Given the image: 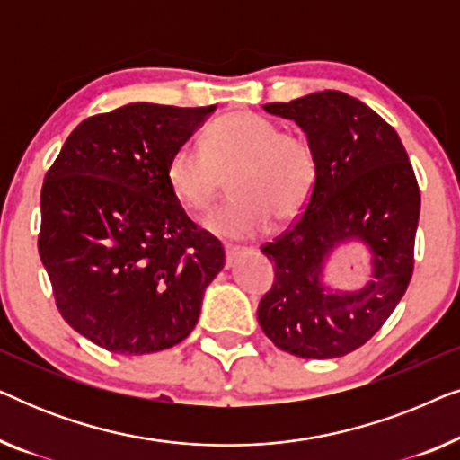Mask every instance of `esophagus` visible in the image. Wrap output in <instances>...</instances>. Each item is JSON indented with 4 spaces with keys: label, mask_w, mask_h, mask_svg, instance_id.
Segmentation results:
<instances>
[{
    "label": "esophagus",
    "mask_w": 460,
    "mask_h": 460,
    "mask_svg": "<svg viewBox=\"0 0 460 460\" xmlns=\"http://www.w3.org/2000/svg\"><path fill=\"white\" fill-rule=\"evenodd\" d=\"M224 253H226V266H232V261H234L236 255H238V247H232V244H226Z\"/></svg>",
    "instance_id": "34e87169"
}]
</instances>
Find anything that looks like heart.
I'll list each match as a JSON object with an SVG mask.
<instances>
[{"label":"heart","instance_id":"heart-1","mask_svg":"<svg viewBox=\"0 0 460 460\" xmlns=\"http://www.w3.org/2000/svg\"><path fill=\"white\" fill-rule=\"evenodd\" d=\"M175 200L203 211L232 181L236 199L207 213V232L243 241L266 230L270 217L288 222L310 203L318 180L316 150L305 137L251 111L230 112L207 131V148L181 142L167 161Z\"/></svg>","mask_w":460,"mask_h":460}]
</instances>
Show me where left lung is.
<instances>
[{
	"mask_svg": "<svg viewBox=\"0 0 460 460\" xmlns=\"http://www.w3.org/2000/svg\"><path fill=\"white\" fill-rule=\"evenodd\" d=\"M291 119L318 156V180L304 213L261 247L274 261V285L257 320L276 348L307 360L362 348L404 297L414 266L420 192L400 136L373 109L343 92L324 90L291 102L263 104ZM362 242L371 276L356 292L323 282L339 246Z\"/></svg>",
	"mask_w": 460,
	"mask_h": 460,
	"instance_id": "1",
	"label": "left lung"
}]
</instances>
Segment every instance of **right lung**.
I'll use <instances>...</instances> for the list:
<instances>
[{"label":"right lung","mask_w":460,"mask_h":460,"mask_svg":"<svg viewBox=\"0 0 460 460\" xmlns=\"http://www.w3.org/2000/svg\"><path fill=\"white\" fill-rule=\"evenodd\" d=\"M216 104H125L81 121L41 188L40 257L62 318L112 354L173 348L197 326L224 247L169 190L167 161Z\"/></svg>","instance_id":"add662e5"}]
</instances>
